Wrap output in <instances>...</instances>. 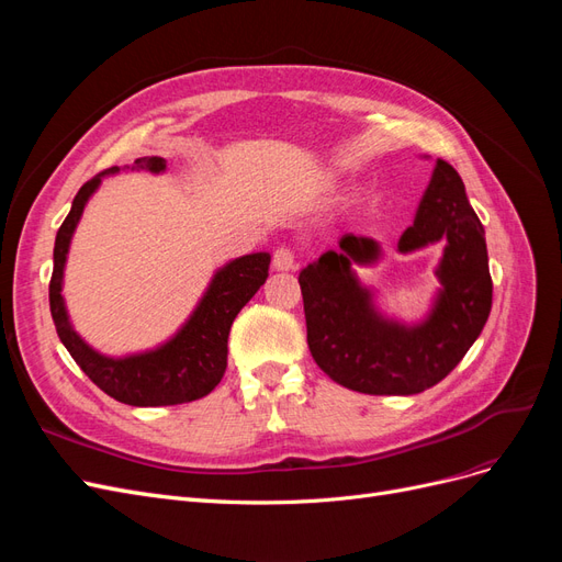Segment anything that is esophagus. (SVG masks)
I'll use <instances>...</instances> for the list:
<instances>
[{
	"label": "esophagus",
	"mask_w": 562,
	"mask_h": 562,
	"mask_svg": "<svg viewBox=\"0 0 562 562\" xmlns=\"http://www.w3.org/2000/svg\"><path fill=\"white\" fill-rule=\"evenodd\" d=\"M271 265H274V269H279V271L293 269L295 267V252L291 248L281 246V248L274 250V258H271Z\"/></svg>",
	"instance_id": "obj_1"
}]
</instances>
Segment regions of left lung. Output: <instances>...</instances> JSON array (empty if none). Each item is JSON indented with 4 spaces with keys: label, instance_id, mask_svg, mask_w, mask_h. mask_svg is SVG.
I'll list each match as a JSON object with an SVG mask.
<instances>
[{
    "label": "left lung",
    "instance_id": "obj_1",
    "mask_svg": "<svg viewBox=\"0 0 562 562\" xmlns=\"http://www.w3.org/2000/svg\"><path fill=\"white\" fill-rule=\"evenodd\" d=\"M440 239L448 241L436 271L443 291L431 316L413 328L382 318L353 277L351 262L378 260L380 248L372 239L347 234L339 250L323 252L300 271L310 351L333 382L372 396H411L438 384L464 359L490 316L492 279L485 229L462 178L443 159L436 161L398 250L411 252Z\"/></svg>",
    "mask_w": 562,
    "mask_h": 562
}]
</instances>
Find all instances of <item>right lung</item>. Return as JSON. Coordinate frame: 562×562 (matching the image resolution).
I'll use <instances>...</instances> for the list:
<instances>
[{
  "label": "right lung",
  "mask_w": 562,
  "mask_h": 562,
  "mask_svg": "<svg viewBox=\"0 0 562 562\" xmlns=\"http://www.w3.org/2000/svg\"><path fill=\"white\" fill-rule=\"evenodd\" d=\"M135 168L161 173L166 168V159L143 157L135 159ZM116 171L119 166H112L81 184L70 213H67L56 234L54 274H50L48 283V304L50 316H54L56 323V333L77 366L87 372L89 380L119 403L157 407L203 398L211 394L225 375L229 328L236 314L246 307V302L267 281L271 258L267 252H252L220 269L192 318L164 347L138 356H126V359H108V356L93 351L72 330L70 321H67L60 283L67 248H70L72 232L79 223L81 211L103 176Z\"/></svg>",
  "instance_id": "add662e5"
}]
</instances>
